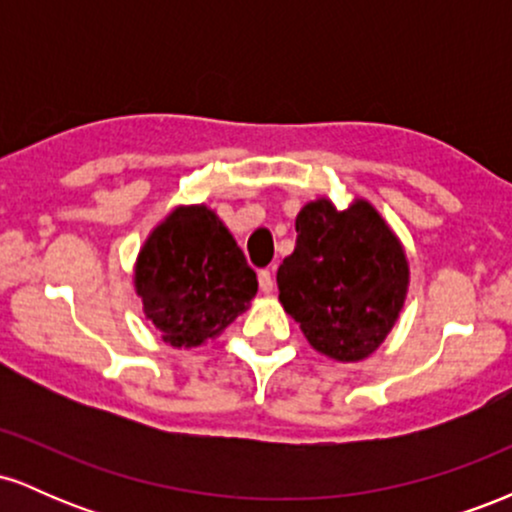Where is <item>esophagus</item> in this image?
Here are the masks:
<instances>
[{
    "label": "esophagus",
    "mask_w": 512,
    "mask_h": 512,
    "mask_svg": "<svg viewBox=\"0 0 512 512\" xmlns=\"http://www.w3.org/2000/svg\"><path fill=\"white\" fill-rule=\"evenodd\" d=\"M257 279H260V291L262 293H272L274 291V272H272V269H262Z\"/></svg>",
    "instance_id": "1"
}]
</instances>
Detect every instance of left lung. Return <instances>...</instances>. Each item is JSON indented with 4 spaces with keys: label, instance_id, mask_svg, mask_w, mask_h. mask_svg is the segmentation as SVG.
I'll use <instances>...</instances> for the list:
<instances>
[{
    "label": "left lung",
    "instance_id": "1",
    "mask_svg": "<svg viewBox=\"0 0 512 512\" xmlns=\"http://www.w3.org/2000/svg\"><path fill=\"white\" fill-rule=\"evenodd\" d=\"M296 250L279 264V301L310 346L334 361H363L385 342L407 298L402 243L366 199H330L296 216Z\"/></svg>",
    "mask_w": 512,
    "mask_h": 512
}]
</instances>
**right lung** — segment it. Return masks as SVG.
Returning <instances> with one entry per match:
<instances>
[{"label": "right lung", "mask_w": 512, "mask_h": 512, "mask_svg": "<svg viewBox=\"0 0 512 512\" xmlns=\"http://www.w3.org/2000/svg\"><path fill=\"white\" fill-rule=\"evenodd\" d=\"M134 286L163 342L192 349L248 310L257 276L219 216L195 204L173 209L151 231L139 250Z\"/></svg>", "instance_id": "right-lung-1"}]
</instances>
